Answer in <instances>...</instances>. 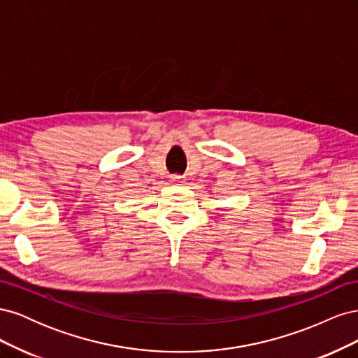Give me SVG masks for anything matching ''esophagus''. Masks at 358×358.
I'll return each instance as SVG.
<instances>
[{"label":"esophagus","instance_id":"obj_1","mask_svg":"<svg viewBox=\"0 0 358 358\" xmlns=\"http://www.w3.org/2000/svg\"><path fill=\"white\" fill-rule=\"evenodd\" d=\"M173 183H176V185H180V183L183 182V178L180 175H173L171 179H170Z\"/></svg>","mask_w":358,"mask_h":358}]
</instances>
